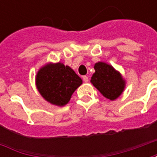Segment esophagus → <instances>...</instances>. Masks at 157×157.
I'll return each instance as SVG.
<instances>
[{
  "mask_svg": "<svg viewBox=\"0 0 157 157\" xmlns=\"http://www.w3.org/2000/svg\"><path fill=\"white\" fill-rule=\"evenodd\" d=\"M82 79H83V82H88V81H89L88 76H86V75H84V76L82 77Z\"/></svg>",
  "mask_w": 157,
  "mask_h": 157,
  "instance_id": "34e87169",
  "label": "esophagus"
}]
</instances>
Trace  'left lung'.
<instances>
[{
	"label": "left lung",
	"instance_id": "left-lung-1",
	"mask_svg": "<svg viewBox=\"0 0 157 157\" xmlns=\"http://www.w3.org/2000/svg\"><path fill=\"white\" fill-rule=\"evenodd\" d=\"M91 83L104 98L114 101L124 91L126 81L120 72L105 62H97L94 65Z\"/></svg>",
	"mask_w": 157,
	"mask_h": 157
}]
</instances>
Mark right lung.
Here are the masks:
<instances>
[{
    "mask_svg": "<svg viewBox=\"0 0 157 157\" xmlns=\"http://www.w3.org/2000/svg\"><path fill=\"white\" fill-rule=\"evenodd\" d=\"M82 84V80L74 70L61 62L46 63L35 75L36 87L42 98L59 107L66 105Z\"/></svg>",
    "mask_w": 157,
    "mask_h": 157,
    "instance_id": "right-lung-1",
    "label": "right lung"
}]
</instances>
